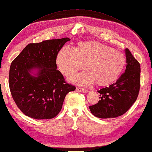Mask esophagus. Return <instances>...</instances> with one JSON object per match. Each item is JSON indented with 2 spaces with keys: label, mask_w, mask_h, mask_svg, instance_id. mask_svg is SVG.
<instances>
[{
  "label": "esophagus",
  "mask_w": 152,
  "mask_h": 152,
  "mask_svg": "<svg viewBox=\"0 0 152 152\" xmlns=\"http://www.w3.org/2000/svg\"><path fill=\"white\" fill-rule=\"evenodd\" d=\"M76 90L80 92H83V93H86L88 92V91L87 90V89L85 88H80V87H77L76 88Z\"/></svg>",
  "instance_id": "esophagus-1"
}]
</instances>
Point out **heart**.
<instances>
[{
    "label": "heart",
    "mask_w": 152,
    "mask_h": 152,
    "mask_svg": "<svg viewBox=\"0 0 152 152\" xmlns=\"http://www.w3.org/2000/svg\"><path fill=\"white\" fill-rule=\"evenodd\" d=\"M56 64L66 76L72 75L86 67V71L72 76L71 80L81 85L96 81L102 86L112 83L118 78L125 65L124 54L98 42H80L76 49L64 46L58 53Z\"/></svg>",
    "instance_id": "obj_1"
}]
</instances>
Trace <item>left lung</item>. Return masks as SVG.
Instances as JSON below:
<instances>
[{
  "instance_id": "left-lung-1",
  "label": "left lung",
  "mask_w": 152,
  "mask_h": 152,
  "mask_svg": "<svg viewBox=\"0 0 152 152\" xmlns=\"http://www.w3.org/2000/svg\"><path fill=\"white\" fill-rule=\"evenodd\" d=\"M126 58L125 71L116 82L98 91V103L89 107L91 113L102 119L122 115L137 98L140 88L141 66L128 49L124 50Z\"/></svg>"
}]
</instances>
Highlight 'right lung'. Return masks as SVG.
<instances>
[{
  "label": "right lung",
  "instance_id": "add662e5",
  "mask_svg": "<svg viewBox=\"0 0 152 152\" xmlns=\"http://www.w3.org/2000/svg\"><path fill=\"white\" fill-rule=\"evenodd\" d=\"M69 38L29 44L11 64L9 85L13 99L26 115L49 119L60 112L65 96L76 87L56 70L58 53Z\"/></svg>",
  "mask_w": 152,
  "mask_h": 152
}]
</instances>
